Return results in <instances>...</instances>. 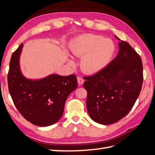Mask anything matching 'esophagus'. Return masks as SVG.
Wrapping results in <instances>:
<instances>
[{
	"mask_svg": "<svg viewBox=\"0 0 155 155\" xmlns=\"http://www.w3.org/2000/svg\"><path fill=\"white\" fill-rule=\"evenodd\" d=\"M77 81H78V83L79 84V85H82L84 83V79L81 77H77Z\"/></svg>",
	"mask_w": 155,
	"mask_h": 155,
	"instance_id": "1",
	"label": "esophagus"
}]
</instances>
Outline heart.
<instances>
[{"mask_svg": "<svg viewBox=\"0 0 155 155\" xmlns=\"http://www.w3.org/2000/svg\"><path fill=\"white\" fill-rule=\"evenodd\" d=\"M72 55L82 57L81 67L88 74H94L103 70L109 63L115 51L114 42L110 38L94 34L81 35L72 39L69 44ZM68 64L73 66L72 60Z\"/></svg>", "mask_w": 155, "mask_h": 155, "instance_id": "1", "label": "heart"}]
</instances>
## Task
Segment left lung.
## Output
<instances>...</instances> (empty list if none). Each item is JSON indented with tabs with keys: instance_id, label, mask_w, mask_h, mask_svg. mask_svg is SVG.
I'll use <instances>...</instances> for the list:
<instances>
[{
	"instance_id": "8db88e82",
	"label": "left lung",
	"mask_w": 155,
	"mask_h": 155,
	"mask_svg": "<svg viewBox=\"0 0 155 155\" xmlns=\"http://www.w3.org/2000/svg\"><path fill=\"white\" fill-rule=\"evenodd\" d=\"M118 41V54L106 67L85 77L87 108L92 120L101 124L117 123L129 113L143 81L140 56L128 42Z\"/></svg>"
}]
</instances>
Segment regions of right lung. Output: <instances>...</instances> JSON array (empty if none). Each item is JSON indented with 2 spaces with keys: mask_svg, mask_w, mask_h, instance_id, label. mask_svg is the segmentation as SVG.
I'll list each match as a JSON object with an SVG mask.
<instances>
[{
  "mask_svg": "<svg viewBox=\"0 0 155 155\" xmlns=\"http://www.w3.org/2000/svg\"><path fill=\"white\" fill-rule=\"evenodd\" d=\"M23 44L13 52L8 73V90L15 107L32 124L47 127L59 120L68 95L77 88L75 74L48 75L41 79L26 78L20 68Z\"/></svg>",
  "mask_w": 155,
  "mask_h": 155,
  "instance_id": "add662e5",
  "label": "right lung"
}]
</instances>
